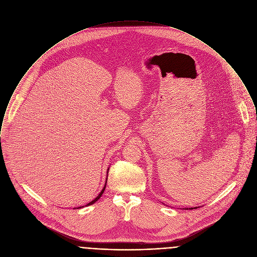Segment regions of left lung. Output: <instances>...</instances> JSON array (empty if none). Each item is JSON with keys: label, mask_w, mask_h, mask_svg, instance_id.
Instances as JSON below:
<instances>
[{"label": "left lung", "mask_w": 257, "mask_h": 257, "mask_svg": "<svg viewBox=\"0 0 257 257\" xmlns=\"http://www.w3.org/2000/svg\"><path fill=\"white\" fill-rule=\"evenodd\" d=\"M193 208H194V207H193ZM193 208H192V207H191V209H193ZM195 208H197V207H195Z\"/></svg>", "instance_id": "left-lung-1"}]
</instances>
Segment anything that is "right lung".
<instances>
[{"mask_svg": "<svg viewBox=\"0 0 257 257\" xmlns=\"http://www.w3.org/2000/svg\"><path fill=\"white\" fill-rule=\"evenodd\" d=\"M105 187H106V184H105V186H104V188H103L102 191L100 192V194H99V195H98V196H97V197H96V198H95V199H94L92 202H90L89 204H87L86 205H83V206H87V205H92V204H94L95 202H97V201L100 199V197L102 196L103 192H104V190H105ZM79 207H82V206H79ZM79 207H77V208H79Z\"/></svg>", "mask_w": 257, "mask_h": 257, "instance_id": "obj_1", "label": "right lung"}]
</instances>
